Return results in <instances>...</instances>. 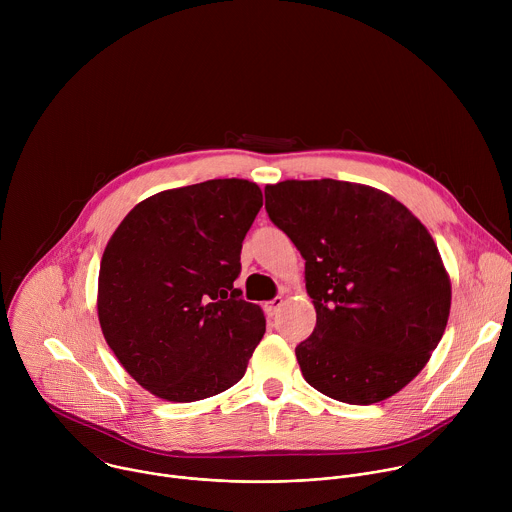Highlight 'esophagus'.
Returning a JSON list of instances; mask_svg holds the SVG:
<instances>
[{"label":"esophagus","instance_id":"1","mask_svg":"<svg viewBox=\"0 0 512 512\" xmlns=\"http://www.w3.org/2000/svg\"><path fill=\"white\" fill-rule=\"evenodd\" d=\"M283 306V298L281 296H277V298H273L271 302H267V306H265V310H267V314L269 316H275L277 312H279V308Z\"/></svg>","mask_w":512,"mask_h":512}]
</instances>
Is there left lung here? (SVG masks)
Listing matches in <instances>:
<instances>
[{
    "mask_svg": "<svg viewBox=\"0 0 512 512\" xmlns=\"http://www.w3.org/2000/svg\"><path fill=\"white\" fill-rule=\"evenodd\" d=\"M265 210L306 259L316 328L296 356L308 385L350 405L399 393L440 344L452 304L419 218L387 192L330 178L269 184Z\"/></svg>",
    "mask_w": 512,
    "mask_h": 512,
    "instance_id": "1",
    "label": "left lung"
}]
</instances>
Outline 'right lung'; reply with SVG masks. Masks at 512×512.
Masks as SVG:
<instances>
[{
  "mask_svg": "<svg viewBox=\"0 0 512 512\" xmlns=\"http://www.w3.org/2000/svg\"><path fill=\"white\" fill-rule=\"evenodd\" d=\"M261 206L255 182L208 180L141 200L109 239L99 269L101 330L152 395L192 403L243 379L265 316L233 281Z\"/></svg>",
  "mask_w": 512,
  "mask_h": 512,
  "instance_id": "right-lung-1",
  "label": "right lung"
}]
</instances>
